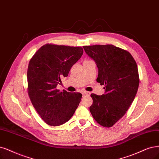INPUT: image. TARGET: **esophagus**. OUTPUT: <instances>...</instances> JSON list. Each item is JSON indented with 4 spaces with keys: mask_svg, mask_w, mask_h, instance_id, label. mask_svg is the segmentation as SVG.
Listing matches in <instances>:
<instances>
[{
    "mask_svg": "<svg viewBox=\"0 0 159 159\" xmlns=\"http://www.w3.org/2000/svg\"><path fill=\"white\" fill-rule=\"evenodd\" d=\"M83 95H86V96H90V92H87V91H83Z\"/></svg>",
    "mask_w": 159,
    "mask_h": 159,
    "instance_id": "esophagus-1",
    "label": "esophagus"
}]
</instances>
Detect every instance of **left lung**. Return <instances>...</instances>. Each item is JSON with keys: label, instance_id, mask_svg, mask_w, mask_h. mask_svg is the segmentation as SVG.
<instances>
[{"label": "left lung", "instance_id": "left-lung-1", "mask_svg": "<svg viewBox=\"0 0 159 159\" xmlns=\"http://www.w3.org/2000/svg\"><path fill=\"white\" fill-rule=\"evenodd\" d=\"M83 48L96 61V80L105 86V91L102 96L90 95L93 99L90 113L99 125L111 127L126 114L136 95L139 83L136 62L130 52L113 44Z\"/></svg>", "mask_w": 159, "mask_h": 159}]
</instances>
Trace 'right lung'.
I'll return each instance as SVG.
<instances>
[{
    "mask_svg": "<svg viewBox=\"0 0 159 159\" xmlns=\"http://www.w3.org/2000/svg\"><path fill=\"white\" fill-rule=\"evenodd\" d=\"M83 54L80 46L46 44L29 61L27 93L34 108L47 125L64 124L78 107L80 93L60 92L56 87Z\"/></svg>",
    "mask_w": 159,
    "mask_h": 159,
    "instance_id": "add662e5",
    "label": "right lung"
}]
</instances>
